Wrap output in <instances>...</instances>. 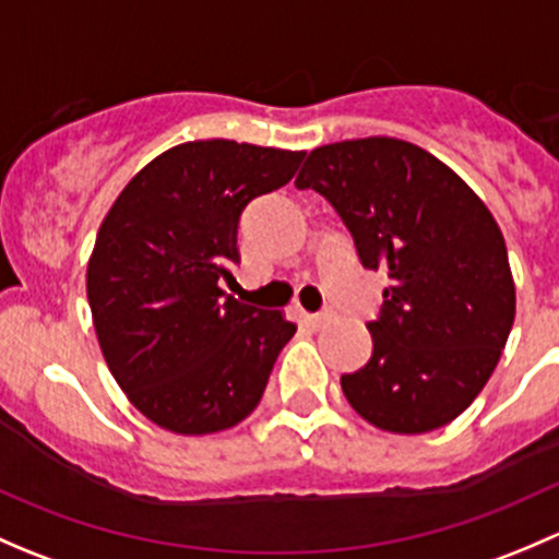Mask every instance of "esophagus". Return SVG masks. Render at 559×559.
Masks as SVG:
<instances>
[{"label":"esophagus","mask_w":559,"mask_h":559,"mask_svg":"<svg viewBox=\"0 0 559 559\" xmlns=\"http://www.w3.org/2000/svg\"><path fill=\"white\" fill-rule=\"evenodd\" d=\"M332 316H335L332 311H321V313L306 316V321H308V326H313V330H321V326H324V324H330Z\"/></svg>","instance_id":"34e87169"}]
</instances>
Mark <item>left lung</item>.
<instances>
[{
	"mask_svg": "<svg viewBox=\"0 0 559 559\" xmlns=\"http://www.w3.org/2000/svg\"><path fill=\"white\" fill-rule=\"evenodd\" d=\"M335 207L368 270H386L373 354L341 376L352 408L389 432L456 419L492 376L516 295L503 233L471 186L425 148L362 138L311 151L295 180Z\"/></svg>",
	"mask_w": 559,
	"mask_h": 559,
	"instance_id": "obj_1",
	"label": "left lung"
}]
</instances>
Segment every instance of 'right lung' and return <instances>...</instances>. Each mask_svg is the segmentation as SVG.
<instances>
[{
  "label": "right lung",
  "mask_w": 559,
  "mask_h": 559,
  "mask_svg": "<svg viewBox=\"0 0 559 559\" xmlns=\"http://www.w3.org/2000/svg\"><path fill=\"white\" fill-rule=\"evenodd\" d=\"M302 151L175 145L112 202L88 259L94 330L134 408L180 436L243 421L297 326L222 292L248 202L295 178Z\"/></svg>",
  "instance_id": "add662e5"
}]
</instances>
